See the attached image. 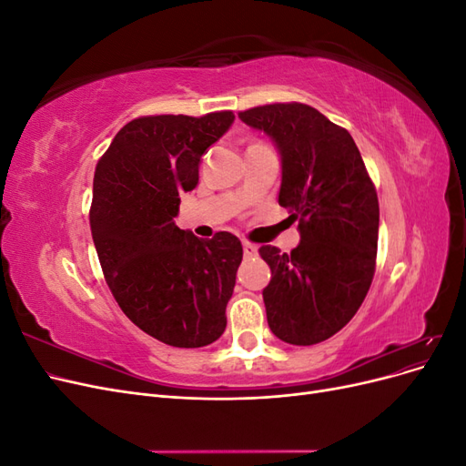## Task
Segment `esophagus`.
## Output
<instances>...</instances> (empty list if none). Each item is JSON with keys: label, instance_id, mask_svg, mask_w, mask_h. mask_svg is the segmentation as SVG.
Masks as SVG:
<instances>
[{"label": "esophagus", "instance_id": "1", "mask_svg": "<svg viewBox=\"0 0 466 466\" xmlns=\"http://www.w3.org/2000/svg\"><path fill=\"white\" fill-rule=\"evenodd\" d=\"M243 252H245L247 258H252V257L258 255V247L252 245V243H243Z\"/></svg>", "mask_w": 466, "mask_h": 466}]
</instances>
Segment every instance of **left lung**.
Listing matches in <instances>:
<instances>
[{
	"instance_id": "1",
	"label": "left lung",
	"mask_w": 466,
	"mask_h": 466,
	"mask_svg": "<svg viewBox=\"0 0 466 466\" xmlns=\"http://www.w3.org/2000/svg\"><path fill=\"white\" fill-rule=\"evenodd\" d=\"M278 147V202L298 219L289 255L260 247L272 278L262 291L270 330L288 344L313 346L358 313L375 274L379 202L348 130L309 105L278 103L238 112Z\"/></svg>"
}]
</instances>
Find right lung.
<instances>
[{
    "label": "right lung",
    "mask_w": 466,
    "mask_h": 466,
    "mask_svg": "<svg viewBox=\"0 0 466 466\" xmlns=\"http://www.w3.org/2000/svg\"><path fill=\"white\" fill-rule=\"evenodd\" d=\"M233 120L231 110L136 118L95 168L89 221L106 284L137 329L175 348L208 346L228 327L241 241L228 231L204 241L175 218Z\"/></svg>",
    "instance_id": "add662e5"
}]
</instances>
